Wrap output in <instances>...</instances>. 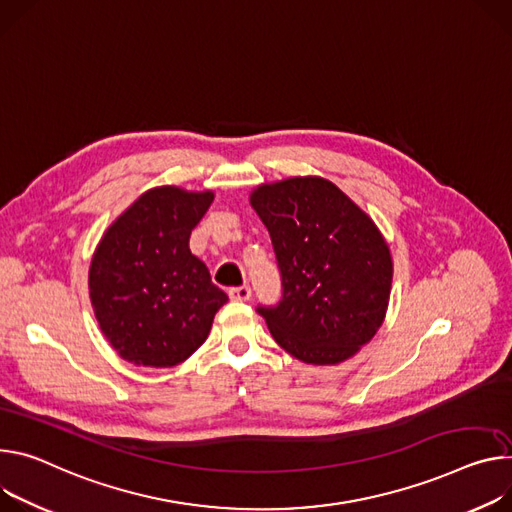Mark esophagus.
I'll use <instances>...</instances> for the list:
<instances>
[{
    "instance_id": "esophagus-1",
    "label": "esophagus",
    "mask_w": 512,
    "mask_h": 512,
    "mask_svg": "<svg viewBox=\"0 0 512 512\" xmlns=\"http://www.w3.org/2000/svg\"><path fill=\"white\" fill-rule=\"evenodd\" d=\"M228 298L235 302H247L251 298V288L249 286H239V288H230Z\"/></svg>"
}]
</instances>
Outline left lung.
Instances as JSON below:
<instances>
[{
  "label": "left lung",
  "instance_id": "left-lung-1",
  "mask_svg": "<svg viewBox=\"0 0 512 512\" xmlns=\"http://www.w3.org/2000/svg\"><path fill=\"white\" fill-rule=\"evenodd\" d=\"M251 206L282 275V300L257 308L275 343L314 365L353 357L382 327L392 288V255L374 220L310 175L259 185Z\"/></svg>",
  "mask_w": 512,
  "mask_h": 512
}]
</instances>
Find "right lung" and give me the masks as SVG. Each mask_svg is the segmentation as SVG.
I'll use <instances>...</instances> for the list:
<instances>
[{
  "label": "right lung",
  "mask_w": 512,
  "mask_h": 512,
  "mask_svg": "<svg viewBox=\"0 0 512 512\" xmlns=\"http://www.w3.org/2000/svg\"><path fill=\"white\" fill-rule=\"evenodd\" d=\"M212 200V192L161 185L104 232L91 257L89 298L102 333L122 359L173 367L208 339L228 296L192 255L190 235Z\"/></svg>",
  "instance_id": "add662e5"
}]
</instances>
